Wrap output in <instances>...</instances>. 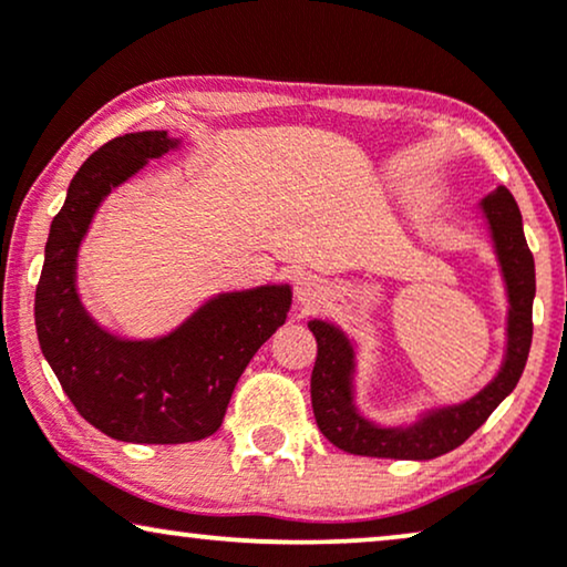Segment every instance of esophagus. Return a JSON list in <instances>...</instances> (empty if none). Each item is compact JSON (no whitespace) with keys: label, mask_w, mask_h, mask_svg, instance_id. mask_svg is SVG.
Instances as JSON below:
<instances>
[{"label":"esophagus","mask_w":567,"mask_h":567,"mask_svg":"<svg viewBox=\"0 0 567 567\" xmlns=\"http://www.w3.org/2000/svg\"><path fill=\"white\" fill-rule=\"evenodd\" d=\"M297 297L301 305H315V301L324 297V284L317 276H305L297 284Z\"/></svg>","instance_id":"esophagus-1"}]
</instances>
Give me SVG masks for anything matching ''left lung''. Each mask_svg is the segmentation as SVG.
<instances>
[{
  "mask_svg": "<svg viewBox=\"0 0 567 567\" xmlns=\"http://www.w3.org/2000/svg\"><path fill=\"white\" fill-rule=\"evenodd\" d=\"M491 219L495 250L508 284L511 320H508V359L498 379L485 386L477 398L464 405L441 410L425 417L421 425L408 431L374 429L359 417L351 405V343L324 322H309L317 338V361L312 369V410L322 436L359 456H382V460H433L462 446L495 408L508 398L522 379L526 355L532 346V301H534V255L526 245L522 212L508 188L493 190L483 200Z\"/></svg>",
  "mask_w": 567,
  "mask_h": 567,
  "instance_id": "8db88e82",
  "label": "left lung"
}]
</instances>
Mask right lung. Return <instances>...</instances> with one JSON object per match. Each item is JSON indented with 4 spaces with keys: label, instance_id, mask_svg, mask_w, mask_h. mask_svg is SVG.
I'll return each mask as SVG.
<instances>
[{
    "label": "right lung",
    "instance_id": "1",
    "mask_svg": "<svg viewBox=\"0 0 567 567\" xmlns=\"http://www.w3.org/2000/svg\"><path fill=\"white\" fill-rule=\"evenodd\" d=\"M175 146L165 131L115 136L87 157L53 216L35 330L61 390L84 421L131 444H188L219 431L237 379L286 322L291 291L266 286L227 293L173 336L128 343L90 320L74 289V258L111 188Z\"/></svg>",
    "mask_w": 567,
    "mask_h": 567
}]
</instances>
